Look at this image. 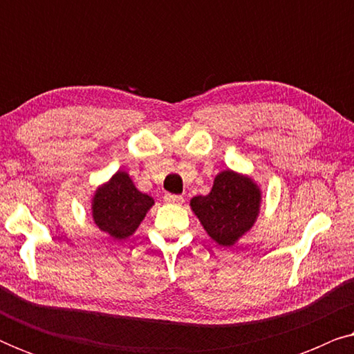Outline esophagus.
Segmentation results:
<instances>
[{
  "instance_id": "obj_1",
  "label": "esophagus",
  "mask_w": 354,
  "mask_h": 354,
  "mask_svg": "<svg viewBox=\"0 0 354 354\" xmlns=\"http://www.w3.org/2000/svg\"><path fill=\"white\" fill-rule=\"evenodd\" d=\"M164 201L169 203V205H182L183 196H180V195H171V193H167V195H164Z\"/></svg>"
}]
</instances>
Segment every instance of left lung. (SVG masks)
<instances>
[{
  "instance_id": "8db88e82",
  "label": "left lung",
  "mask_w": 354,
  "mask_h": 354,
  "mask_svg": "<svg viewBox=\"0 0 354 354\" xmlns=\"http://www.w3.org/2000/svg\"><path fill=\"white\" fill-rule=\"evenodd\" d=\"M203 229L221 246H234L258 219L261 190L248 176L222 171L206 196L190 201Z\"/></svg>"
}]
</instances>
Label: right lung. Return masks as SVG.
Returning <instances> with one entry per match:
<instances>
[{
	"instance_id": "obj_1",
	"label": "right lung",
	"mask_w": 354,
	"mask_h": 354,
	"mask_svg": "<svg viewBox=\"0 0 354 354\" xmlns=\"http://www.w3.org/2000/svg\"><path fill=\"white\" fill-rule=\"evenodd\" d=\"M154 200L137 190L127 172H115L95 192L91 214L100 230L114 240H125L138 229Z\"/></svg>"
}]
</instances>
